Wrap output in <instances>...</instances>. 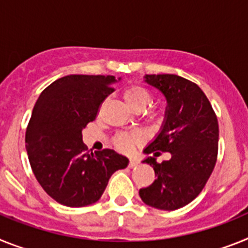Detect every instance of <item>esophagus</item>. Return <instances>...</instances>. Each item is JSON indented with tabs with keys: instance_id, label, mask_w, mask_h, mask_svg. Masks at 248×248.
Masks as SVG:
<instances>
[{
	"instance_id": "34e87169",
	"label": "esophagus",
	"mask_w": 248,
	"mask_h": 248,
	"mask_svg": "<svg viewBox=\"0 0 248 248\" xmlns=\"http://www.w3.org/2000/svg\"><path fill=\"white\" fill-rule=\"evenodd\" d=\"M137 165H139V161L135 160V158H131L130 163H128V166H130L131 169H133V167H137Z\"/></svg>"
}]
</instances>
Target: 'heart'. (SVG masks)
<instances>
[{"instance_id":"1","label":"heart","mask_w":248,"mask_h":248,"mask_svg":"<svg viewBox=\"0 0 248 248\" xmlns=\"http://www.w3.org/2000/svg\"><path fill=\"white\" fill-rule=\"evenodd\" d=\"M124 100L127 103V106L131 107L132 109L143 111L152 103L154 96L145 87L131 86L124 92ZM142 137L139 132H122L118 133L115 137V145L120 150L128 151L135 145L140 143Z\"/></svg>"}]
</instances>
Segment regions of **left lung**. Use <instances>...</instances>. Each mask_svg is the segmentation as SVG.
Here are the masks:
<instances>
[{
	"mask_svg": "<svg viewBox=\"0 0 248 248\" xmlns=\"http://www.w3.org/2000/svg\"><path fill=\"white\" fill-rule=\"evenodd\" d=\"M145 81L163 93L167 101L165 122L145 154L170 152L171 158L157 163L155 157L143 162L154 167L156 180L140 189L146 204L173 211L197 197L214 171L218 152V122L201 88L177 75H146Z\"/></svg>",
	"mask_w": 248,
	"mask_h": 248,
	"instance_id": "left-lung-1",
	"label": "left lung"
}]
</instances>
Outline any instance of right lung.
<instances>
[{
	"label": "right lung",
	"instance_id": "add662e5",
	"mask_svg": "<svg viewBox=\"0 0 248 248\" xmlns=\"http://www.w3.org/2000/svg\"><path fill=\"white\" fill-rule=\"evenodd\" d=\"M115 76L70 75L40 94L26 130V150L38 184L59 203L83 207L101 199L127 157L106 148L90 154L82 130L115 91Z\"/></svg>",
	"mask_w": 248,
	"mask_h": 248
}]
</instances>
